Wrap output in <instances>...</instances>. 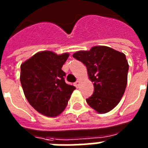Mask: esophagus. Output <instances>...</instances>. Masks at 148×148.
Instances as JSON below:
<instances>
[{
  "label": "esophagus",
  "instance_id": "34e87169",
  "mask_svg": "<svg viewBox=\"0 0 148 148\" xmlns=\"http://www.w3.org/2000/svg\"><path fill=\"white\" fill-rule=\"evenodd\" d=\"M79 84H80V81H79V80H77V81L76 82L74 83V85H75V87H76V88H78Z\"/></svg>",
  "mask_w": 148,
  "mask_h": 148
}]
</instances>
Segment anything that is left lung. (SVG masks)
Listing matches in <instances>:
<instances>
[{"label": "left lung", "mask_w": 148, "mask_h": 148, "mask_svg": "<svg viewBox=\"0 0 148 148\" xmlns=\"http://www.w3.org/2000/svg\"><path fill=\"white\" fill-rule=\"evenodd\" d=\"M73 57L85 65L94 82V94L86 100L99 114L114 109L122 98L127 83L129 65L124 53L106 46L77 51Z\"/></svg>", "instance_id": "left-lung-1"}]
</instances>
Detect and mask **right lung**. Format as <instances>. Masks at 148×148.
<instances>
[{
  "instance_id": "obj_1",
  "label": "right lung",
  "mask_w": 148,
  "mask_h": 148,
  "mask_svg": "<svg viewBox=\"0 0 148 148\" xmlns=\"http://www.w3.org/2000/svg\"><path fill=\"white\" fill-rule=\"evenodd\" d=\"M69 53L38 52L21 65V84L29 103L38 112L57 117L67 105L75 87L65 83L63 65Z\"/></svg>"
}]
</instances>
